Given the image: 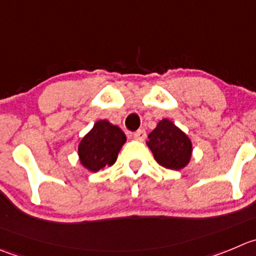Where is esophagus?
Wrapping results in <instances>:
<instances>
[{
  "label": "esophagus",
  "instance_id": "1",
  "mask_svg": "<svg viewBox=\"0 0 256 256\" xmlns=\"http://www.w3.org/2000/svg\"><path fill=\"white\" fill-rule=\"evenodd\" d=\"M146 137H147V133H146L144 130H137V132L133 133V138L137 140H140V142H142V140H144Z\"/></svg>",
  "mask_w": 256,
  "mask_h": 256
}]
</instances>
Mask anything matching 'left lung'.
Segmentation results:
<instances>
[{"instance_id":"8db88e82","label":"left lung","mask_w":256,"mask_h":256,"mask_svg":"<svg viewBox=\"0 0 256 256\" xmlns=\"http://www.w3.org/2000/svg\"><path fill=\"white\" fill-rule=\"evenodd\" d=\"M147 146L160 166L181 170L190 162L191 140L168 119H162L148 136Z\"/></svg>"}]
</instances>
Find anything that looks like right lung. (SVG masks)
<instances>
[{
  "mask_svg": "<svg viewBox=\"0 0 256 256\" xmlns=\"http://www.w3.org/2000/svg\"><path fill=\"white\" fill-rule=\"evenodd\" d=\"M126 140V134L119 126H113L108 120L96 122L93 130L80 142V162L92 172L112 166Z\"/></svg>",
  "mask_w": 256,
  "mask_h": 256,
  "instance_id": "right-lung-1",
  "label": "right lung"
}]
</instances>
